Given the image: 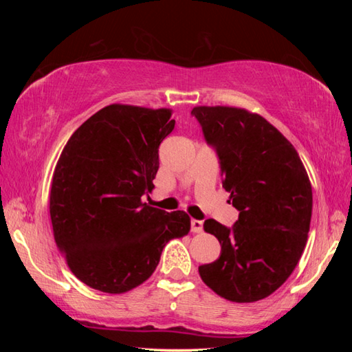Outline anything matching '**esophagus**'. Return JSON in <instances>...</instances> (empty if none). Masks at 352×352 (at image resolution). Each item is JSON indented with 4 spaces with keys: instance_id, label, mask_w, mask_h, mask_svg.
Here are the masks:
<instances>
[{
    "instance_id": "obj_1",
    "label": "esophagus",
    "mask_w": 352,
    "mask_h": 352,
    "mask_svg": "<svg viewBox=\"0 0 352 352\" xmlns=\"http://www.w3.org/2000/svg\"><path fill=\"white\" fill-rule=\"evenodd\" d=\"M201 230H204V222L201 220H190V231L192 233H201Z\"/></svg>"
}]
</instances>
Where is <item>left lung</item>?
I'll return each instance as SVG.
<instances>
[{
    "label": "left lung",
    "instance_id": "left-lung-1",
    "mask_svg": "<svg viewBox=\"0 0 352 352\" xmlns=\"http://www.w3.org/2000/svg\"><path fill=\"white\" fill-rule=\"evenodd\" d=\"M205 140L216 148L222 186L239 211L231 228L205 220L220 256L199 267L219 296L234 302L264 300L281 287L306 247L312 186L300 155L276 127L236 107H194Z\"/></svg>",
    "mask_w": 352,
    "mask_h": 352
}]
</instances>
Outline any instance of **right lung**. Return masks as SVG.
I'll use <instances>...</instances> for the list:
<instances>
[{"label":"right lung","mask_w":352,"mask_h":352,"mask_svg":"<svg viewBox=\"0 0 352 352\" xmlns=\"http://www.w3.org/2000/svg\"><path fill=\"white\" fill-rule=\"evenodd\" d=\"M169 109L111 104L71 135L52 175L50 214L58 250L83 284L105 294L138 287L170 239L189 233L184 211L142 201L158 147L174 130Z\"/></svg>","instance_id":"add662e5"}]
</instances>
